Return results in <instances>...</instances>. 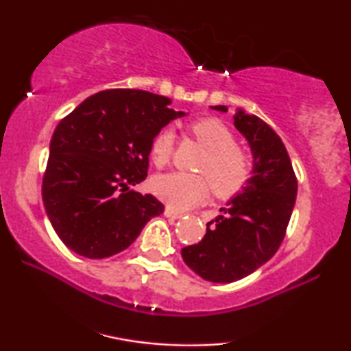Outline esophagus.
Returning a JSON list of instances; mask_svg holds the SVG:
<instances>
[{
  "instance_id": "esophagus-1",
  "label": "esophagus",
  "mask_w": 351,
  "mask_h": 351,
  "mask_svg": "<svg viewBox=\"0 0 351 351\" xmlns=\"http://www.w3.org/2000/svg\"><path fill=\"white\" fill-rule=\"evenodd\" d=\"M165 215H166V217H171V219H180L184 214L179 213V210H176L174 208H171V206H166Z\"/></svg>"
}]
</instances>
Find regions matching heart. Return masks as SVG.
Instances as JSON below:
<instances>
[{
    "label": "heart",
    "mask_w": 351,
    "mask_h": 351,
    "mask_svg": "<svg viewBox=\"0 0 351 351\" xmlns=\"http://www.w3.org/2000/svg\"><path fill=\"white\" fill-rule=\"evenodd\" d=\"M189 132L208 153L199 162L202 174L167 172L155 177L153 191L174 209H189L208 198L214 189L215 196L230 198L244 189L252 172V161L243 148L237 145V137L227 124L217 118H199L191 121ZM176 132L166 128L153 137L152 158L156 166H165L174 155Z\"/></svg>",
    "instance_id": "obj_1"
}]
</instances>
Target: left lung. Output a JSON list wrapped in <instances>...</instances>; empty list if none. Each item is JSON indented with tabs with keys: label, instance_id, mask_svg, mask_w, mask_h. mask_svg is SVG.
<instances>
[{
	"label": "left lung",
	"instance_id": "left-lung-1",
	"mask_svg": "<svg viewBox=\"0 0 351 351\" xmlns=\"http://www.w3.org/2000/svg\"><path fill=\"white\" fill-rule=\"evenodd\" d=\"M227 112L223 105L213 107ZM234 126L254 155L243 193L206 223L198 244L182 249L184 262L210 282H233L270 261L285 239L297 196V177L280 136L256 114L238 110Z\"/></svg>",
	"mask_w": 351,
	"mask_h": 351
}]
</instances>
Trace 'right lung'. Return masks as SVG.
Segmentation results:
<instances>
[{
    "mask_svg": "<svg viewBox=\"0 0 351 351\" xmlns=\"http://www.w3.org/2000/svg\"><path fill=\"white\" fill-rule=\"evenodd\" d=\"M171 100L141 89L90 95L57 124L43 176V203L71 251L105 258L136 241L165 206L131 186L147 179L153 137L184 117Z\"/></svg>",
    "mask_w": 351,
    "mask_h": 351,
    "instance_id": "1",
    "label": "right lung"
}]
</instances>
